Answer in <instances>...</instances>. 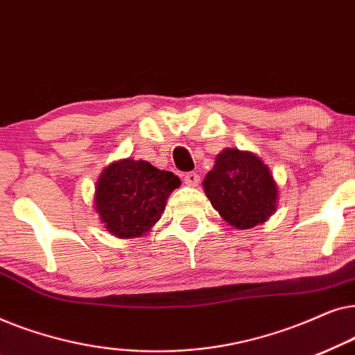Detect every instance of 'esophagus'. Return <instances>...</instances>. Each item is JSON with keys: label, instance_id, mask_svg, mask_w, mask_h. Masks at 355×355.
Segmentation results:
<instances>
[{"label": "esophagus", "instance_id": "34e87169", "mask_svg": "<svg viewBox=\"0 0 355 355\" xmlns=\"http://www.w3.org/2000/svg\"><path fill=\"white\" fill-rule=\"evenodd\" d=\"M182 179H184V184H187V186H191V187H196V186H198V182H200V176H198L196 171L182 174Z\"/></svg>", "mask_w": 355, "mask_h": 355}]
</instances>
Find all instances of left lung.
Wrapping results in <instances>:
<instances>
[{"label": "left lung", "instance_id": "left-lung-1", "mask_svg": "<svg viewBox=\"0 0 355 355\" xmlns=\"http://www.w3.org/2000/svg\"><path fill=\"white\" fill-rule=\"evenodd\" d=\"M203 191L223 220L237 230L265 223L276 210L278 186L255 153L225 148L207 173Z\"/></svg>", "mask_w": 355, "mask_h": 355}]
</instances>
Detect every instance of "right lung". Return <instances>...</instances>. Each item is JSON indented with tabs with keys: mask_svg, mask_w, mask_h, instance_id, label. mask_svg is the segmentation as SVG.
I'll return each mask as SVG.
<instances>
[{
	"mask_svg": "<svg viewBox=\"0 0 355 355\" xmlns=\"http://www.w3.org/2000/svg\"><path fill=\"white\" fill-rule=\"evenodd\" d=\"M181 179L144 159L125 158L103 169L95 186V210L106 231L121 239L140 237L162 218Z\"/></svg>",
	"mask_w": 355,
	"mask_h": 355,
	"instance_id": "right-lung-1",
	"label": "right lung"
}]
</instances>
